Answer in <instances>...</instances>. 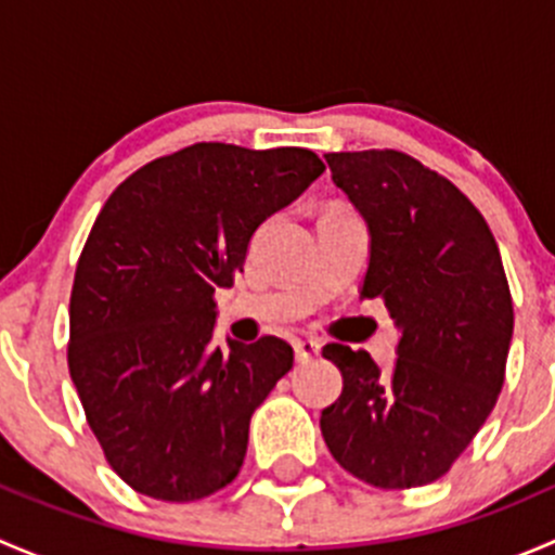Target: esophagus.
I'll list each match as a JSON object with an SVG mask.
<instances>
[{
  "mask_svg": "<svg viewBox=\"0 0 555 555\" xmlns=\"http://www.w3.org/2000/svg\"><path fill=\"white\" fill-rule=\"evenodd\" d=\"M317 354H319V340H313V338L295 340V357H298V362L311 360V357H317Z\"/></svg>",
  "mask_w": 555,
  "mask_h": 555,
  "instance_id": "esophagus-1",
  "label": "esophagus"
}]
</instances>
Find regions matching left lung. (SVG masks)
I'll use <instances>...</instances> for the list:
<instances>
[{
    "mask_svg": "<svg viewBox=\"0 0 555 555\" xmlns=\"http://www.w3.org/2000/svg\"><path fill=\"white\" fill-rule=\"evenodd\" d=\"M335 188L367 225L360 295H382L397 360L327 344L344 376L319 427L335 462L378 489H416L449 473L505 382L513 300L500 246L449 179L395 150L327 153Z\"/></svg>",
    "mask_w": 555,
    "mask_h": 555,
    "instance_id": "left-lung-1",
    "label": "left lung"
}]
</instances>
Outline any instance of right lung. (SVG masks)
I'll use <instances>...</instances> for the list:
<instances>
[{"label":"right lung","mask_w":555,"mask_h":555,"mask_svg":"<svg viewBox=\"0 0 555 555\" xmlns=\"http://www.w3.org/2000/svg\"><path fill=\"white\" fill-rule=\"evenodd\" d=\"M322 171L304 147L201 142L131 173L93 222L69 300V373L106 462L139 494L193 502L242 469L251 413L295 351L276 335L211 344V295Z\"/></svg>","instance_id":"right-lung-1"}]
</instances>
